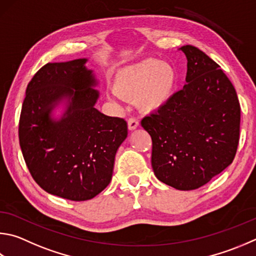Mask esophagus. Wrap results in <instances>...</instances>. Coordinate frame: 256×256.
<instances>
[{
	"instance_id": "1",
	"label": "esophagus",
	"mask_w": 256,
	"mask_h": 256,
	"mask_svg": "<svg viewBox=\"0 0 256 256\" xmlns=\"http://www.w3.org/2000/svg\"><path fill=\"white\" fill-rule=\"evenodd\" d=\"M138 126V120L134 118H131L128 120V128L130 131H132V130H136Z\"/></svg>"
}]
</instances>
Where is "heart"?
<instances>
[{
    "label": "heart",
    "mask_w": 256,
    "mask_h": 256,
    "mask_svg": "<svg viewBox=\"0 0 256 256\" xmlns=\"http://www.w3.org/2000/svg\"><path fill=\"white\" fill-rule=\"evenodd\" d=\"M176 84L178 72L172 64L146 58L118 70L110 96L136 100L138 108L151 113L169 103Z\"/></svg>",
    "instance_id": "heart-1"
}]
</instances>
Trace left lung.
<instances>
[{
  "label": "left lung",
  "instance_id": "1",
  "mask_svg": "<svg viewBox=\"0 0 256 256\" xmlns=\"http://www.w3.org/2000/svg\"><path fill=\"white\" fill-rule=\"evenodd\" d=\"M179 50L187 57V84L141 125L152 138L156 178L178 190H194L233 162L240 106L233 84L218 64L194 46Z\"/></svg>",
  "mask_w": 256,
  "mask_h": 256
}]
</instances>
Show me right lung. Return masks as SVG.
I'll return each instance as SVG.
<instances>
[{
    "mask_svg": "<svg viewBox=\"0 0 256 256\" xmlns=\"http://www.w3.org/2000/svg\"><path fill=\"white\" fill-rule=\"evenodd\" d=\"M87 59L49 62L28 84L18 140L32 178L44 192L74 202L94 198L108 187L115 154L128 136L124 118L95 108L100 92ZM64 102L60 119L50 116Z\"/></svg>",
    "mask_w": 256,
    "mask_h": 256,
    "instance_id": "add662e5",
    "label": "right lung"
}]
</instances>
